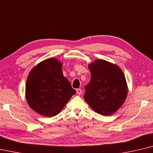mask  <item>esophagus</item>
I'll return each mask as SVG.
<instances>
[{
    "instance_id": "34e87169",
    "label": "esophagus",
    "mask_w": 153,
    "mask_h": 153,
    "mask_svg": "<svg viewBox=\"0 0 153 153\" xmlns=\"http://www.w3.org/2000/svg\"><path fill=\"white\" fill-rule=\"evenodd\" d=\"M82 91L80 88H78V89H77V90H76V93L78 94V95H80V94H82Z\"/></svg>"
}]
</instances>
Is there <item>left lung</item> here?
Here are the masks:
<instances>
[{"instance_id":"left-lung-1","label":"left lung","mask_w":153,"mask_h":153,"mask_svg":"<svg viewBox=\"0 0 153 153\" xmlns=\"http://www.w3.org/2000/svg\"><path fill=\"white\" fill-rule=\"evenodd\" d=\"M88 68L91 79L85 86L84 100L100 114H112L123 104L127 96L123 72L117 65L102 59L96 60Z\"/></svg>"}]
</instances>
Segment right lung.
<instances>
[{"label":"right lung","instance_id":"right-lung-1","mask_svg":"<svg viewBox=\"0 0 153 153\" xmlns=\"http://www.w3.org/2000/svg\"><path fill=\"white\" fill-rule=\"evenodd\" d=\"M62 63L50 58L33 68L26 83V98L35 112L48 117L59 114L76 90L63 76Z\"/></svg>","mask_w":153,"mask_h":153}]
</instances>
